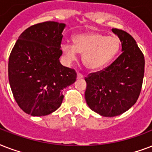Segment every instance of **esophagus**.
Segmentation results:
<instances>
[{
  "label": "esophagus",
  "mask_w": 152,
  "mask_h": 152,
  "mask_svg": "<svg viewBox=\"0 0 152 152\" xmlns=\"http://www.w3.org/2000/svg\"><path fill=\"white\" fill-rule=\"evenodd\" d=\"M83 77H84V76H83V75H82V74H80V73H77V79H79V80H80V79H83Z\"/></svg>",
  "instance_id": "1"
}]
</instances>
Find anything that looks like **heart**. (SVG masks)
<instances>
[{
    "instance_id": "1",
    "label": "heart",
    "mask_w": 152,
    "mask_h": 152,
    "mask_svg": "<svg viewBox=\"0 0 152 152\" xmlns=\"http://www.w3.org/2000/svg\"><path fill=\"white\" fill-rule=\"evenodd\" d=\"M117 36H107L98 32L78 34L73 37V45L64 42L61 49L67 61H76L78 53L83 54V62L91 70H99L110 63L120 50Z\"/></svg>"
}]
</instances>
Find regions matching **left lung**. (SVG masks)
Instances as JSON below:
<instances>
[{"instance_id":"left-lung-1","label":"left lung","mask_w":152,"mask_h":152,"mask_svg":"<svg viewBox=\"0 0 152 152\" xmlns=\"http://www.w3.org/2000/svg\"><path fill=\"white\" fill-rule=\"evenodd\" d=\"M121 42V54L104 70L85 78V99L91 110L103 117H115L137 101L144 75V57L127 32L113 28Z\"/></svg>"}]
</instances>
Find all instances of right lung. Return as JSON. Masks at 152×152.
I'll return each mask as SVG.
<instances>
[{
	"mask_svg": "<svg viewBox=\"0 0 152 152\" xmlns=\"http://www.w3.org/2000/svg\"><path fill=\"white\" fill-rule=\"evenodd\" d=\"M64 23L47 21L20 34L8 60V80L18 106L27 114L48 115L59 108L62 91L76 81L74 69L60 62Z\"/></svg>",
	"mask_w": 152,
	"mask_h": 152,
	"instance_id": "right-lung-1",
	"label": "right lung"
}]
</instances>
